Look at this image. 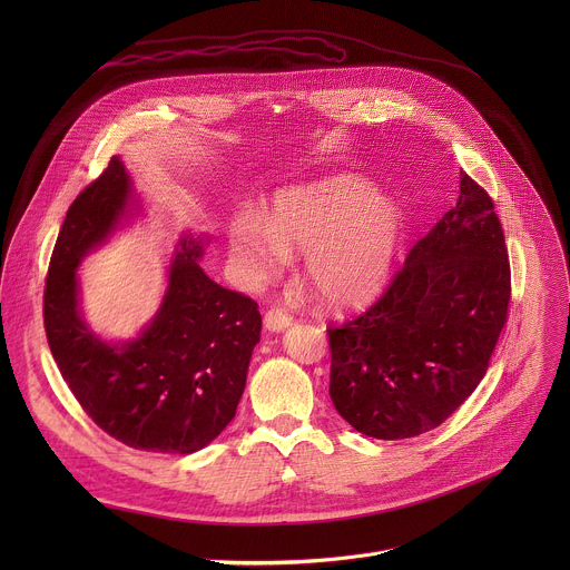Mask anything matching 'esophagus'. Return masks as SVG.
<instances>
[{"label": "esophagus", "mask_w": 570, "mask_h": 570, "mask_svg": "<svg viewBox=\"0 0 570 570\" xmlns=\"http://www.w3.org/2000/svg\"><path fill=\"white\" fill-rule=\"evenodd\" d=\"M291 324H293V317L288 313H284L282 308H271L264 315V330L271 332V334H279V332L288 330Z\"/></svg>", "instance_id": "esophagus-1"}]
</instances>
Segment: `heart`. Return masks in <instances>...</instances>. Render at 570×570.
<instances>
[{
    "instance_id": "b5f03b06",
    "label": "heart",
    "mask_w": 570,
    "mask_h": 570,
    "mask_svg": "<svg viewBox=\"0 0 570 570\" xmlns=\"http://www.w3.org/2000/svg\"><path fill=\"white\" fill-rule=\"evenodd\" d=\"M403 214L356 178L291 187L275 196L266 223L238 214L227 227L229 259L243 282L273 279L299 257L304 282L332 308L372 299L392 268Z\"/></svg>"
}]
</instances>
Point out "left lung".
<instances>
[{
	"label": "left lung",
	"mask_w": 570,
	"mask_h": 570,
	"mask_svg": "<svg viewBox=\"0 0 570 570\" xmlns=\"http://www.w3.org/2000/svg\"><path fill=\"white\" fill-rule=\"evenodd\" d=\"M510 304L494 203L466 174L460 198L420 238L383 297L330 330L338 415L376 440L440 426L482 381Z\"/></svg>",
	"instance_id": "obj_1"
}]
</instances>
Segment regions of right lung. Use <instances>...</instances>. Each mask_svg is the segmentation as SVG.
I'll list each match as a JSON object with an SVG mask.
<instances>
[{"label":"right lung","instance_id":"obj_1","mask_svg":"<svg viewBox=\"0 0 570 570\" xmlns=\"http://www.w3.org/2000/svg\"><path fill=\"white\" fill-rule=\"evenodd\" d=\"M144 214L115 155L60 227L45 288L53 361L86 413L115 440L155 453H196L234 420L262 334L257 302L205 275L209 238L183 232L155 315L126 341L95 332L80 306L78 268Z\"/></svg>","mask_w":570,"mask_h":570}]
</instances>
